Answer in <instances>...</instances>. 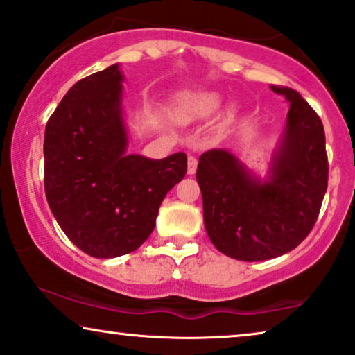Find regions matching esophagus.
<instances>
[{
    "instance_id": "34e87169",
    "label": "esophagus",
    "mask_w": 355,
    "mask_h": 355,
    "mask_svg": "<svg viewBox=\"0 0 355 355\" xmlns=\"http://www.w3.org/2000/svg\"><path fill=\"white\" fill-rule=\"evenodd\" d=\"M197 171V158L196 156H189L187 158V174H196Z\"/></svg>"
}]
</instances>
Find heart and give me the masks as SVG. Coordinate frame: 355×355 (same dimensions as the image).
<instances>
[{"mask_svg": "<svg viewBox=\"0 0 355 355\" xmlns=\"http://www.w3.org/2000/svg\"><path fill=\"white\" fill-rule=\"evenodd\" d=\"M222 105V99L218 94L214 93H202L186 98L179 104L178 116L182 119H194V117H207L210 114L217 112Z\"/></svg>", "mask_w": 355, "mask_h": 355, "instance_id": "1", "label": "heart"}]
</instances>
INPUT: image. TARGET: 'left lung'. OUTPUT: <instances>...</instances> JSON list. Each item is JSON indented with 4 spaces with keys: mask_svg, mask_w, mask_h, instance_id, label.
Returning <instances> with one entry per match:
<instances>
[{
    "mask_svg": "<svg viewBox=\"0 0 355 355\" xmlns=\"http://www.w3.org/2000/svg\"><path fill=\"white\" fill-rule=\"evenodd\" d=\"M290 109L266 179L228 150L200 155L197 182L204 223L220 252L238 261L272 259L295 250L311 232L328 189L323 122L295 89L270 86Z\"/></svg>",
    "mask_w": 355,
    "mask_h": 355,
    "instance_id": "left-lung-1",
    "label": "left lung"
}]
</instances>
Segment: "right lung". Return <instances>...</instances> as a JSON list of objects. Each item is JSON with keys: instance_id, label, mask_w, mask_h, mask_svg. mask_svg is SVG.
<instances>
[{"instance_id": "right-lung-1", "label": "right lung", "mask_w": 355, "mask_h": 355, "mask_svg": "<svg viewBox=\"0 0 355 355\" xmlns=\"http://www.w3.org/2000/svg\"><path fill=\"white\" fill-rule=\"evenodd\" d=\"M122 81L119 63L83 78L45 127L50 210L73 245L99 259L144 245L161 202L187 171L182 151L163 159L127 153Z\"/></svg>"}]
</instances>
